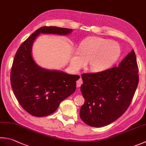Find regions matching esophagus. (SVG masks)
<instances>
[{"instance_id": "esophagus-1", "label": "esophagus", "mask_w": 146, "mask_h": 146, "mask_svg": "<svg viewBox=\"0 0 146 146\" xmlns=\"http://www.w3.org/2000/svg\"><path fill=\"white\" fill-rule=\"evenodd\" d=\"M82 84H83V80L80 77V78L78 80L76 81V87H80L82 85Z\"/></svg>"}]
</instances>
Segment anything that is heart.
I'll return each instance as SVG.
<instances>
[{"mask_svg":"<svg viewBox=\"0 0 146 146\" xmlns=\"http://www.w3.org/2000/svg\"><path fill=\"white\" fill-rule=\"evenodd\" d=\"M121 48L118 44L99 37H92L83 41L71 59V65L76 70L85 66L93 71L108 69L118 59Z\"/></svg>","mask_w":146,"mask_h":146,"instance_id":"b5f03b06","label":"heart"}]
</instances>
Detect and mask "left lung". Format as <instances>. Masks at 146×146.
<instances>
[{"label":"left lung","mask_w":146,"mask_h":146,"mask_svg":"<svg viewBox=\"0 0 146 146\" xmlns=\"http://www.w3.org/2000/svg\"><path fill=\"white\" fill-rule=\"evenodd\" d=\"M133 49L118 67L98 73H83L80 90L85 102L80 116L85 123L101 127L122 116L131 103L139 80Z\"/></svg>","instance_id":"left-lung-1"}]
</instances>
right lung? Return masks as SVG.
I'll list each match as a JSON object with an SVG mask.
<instances>
[{"label":"right lung","mask_w":146,"mask_h":146,"mask_svg":"<svg viewBox=\"0 0 146 146\" xmlns=\"http://www.w3.org/2000/svg\"><path fill=\"white\" fill-rule=\"evenodd\" d=\"M72 29L42 27L22 43L14 56L11 85L21 107L30 115L42 117L55 112L60 103L76 90L80 76L59 71L45 70L31 56L33 43L40 33L68 35Z\"/></svg>","instance_id":"right-lung-1"}]
</instances>
